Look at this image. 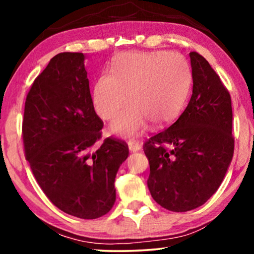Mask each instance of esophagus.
Masks as SVG:
<instances>
[{
	"label": "esophagus",
	"mask_w": 254,
	"mask_h": 254,
	"mask_svg": "<svg viewBox=\"0 0 254 254\" xmlns=\"http://www.w3.org/2000/svg\"><path fill=\"white\" fill-rule=\"evenodd\" d=\"M128 148H129V150L131 152H136L141 149V145L135 140H129L128 141Z\"/></svg>",
	"instance_id": "obj_1"
}]
</instances>
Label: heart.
Masks as SVG:
<instances>
[{
    "instance_id": "1",
    "label": "heart",
    "mask_w": 254,
    "mask_h": 254,
    "mask_svg": "<svg viewBox=\"0 0 254 254\" xmlns=\"http://www.w3.org/2000/svg\"><path fill=\"white\" fill-rule=\"evenodd\" d=\"M192 70L186 59L166 51L125 53L117 59L113 75H100L92 91L93 105L104 120L120 136L140 134L150 123L163 127L172 123L189 98Z\"/></svg>"
}]
</instances>
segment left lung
<instances>
[{"instance_id": "left-lung-1", "label": "left lung", "mask_w": 254, "mask_h": 254, "mask_svg": "<svg viewBox=\"0 0 254 254\" xmlns=\"http://www.w3.org/2000/svg\"><path fill=\"white\" fill-rule=\"evenodd\" d=\"M190 58L189 105L176 123L143 144L151 196L177 213L202 206L216 192L235 148L230 93L202 55L190 52Z\"/></svg>"}]
</instances>
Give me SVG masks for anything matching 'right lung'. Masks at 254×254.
Listing matches in <instances>:
<instances>
[{"label": "right lung", "mask_w": 254, "mask_h": 254, "mask_svg": "<svg viewBox=\"0 0 254 254\" xmlns=\"http://www.w3.org/2000/svg\"><path fill=\"white\" fill-rule=\"evenodd\" d=\"M83 53L51 59L26 96L23 119L25 157L52 203L72 216L93 220L116 202L114 180L128 157L124 141L107 137L97 116Z\"/></svg>", "instance_id": "add662e5"}]
</instances>
